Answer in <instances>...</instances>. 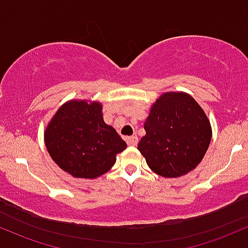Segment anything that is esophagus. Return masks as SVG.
Instances as JSON below:
<instances>
[{"mask_svg": "<svg viewBox=\"0 0 248 248\" xmlns=\"http://www.w3.org/2000/svg\"><path fill=\"white\" fill-rule=\"evenodd\" d=\"M127 145L128 146H137L138 145V137L137 135H133V137H129L126 139Z\"/></svg>", "mask_w": 248, "mask_h": 248, "instance_id": "esophagus-1", "label": "esophagus"}]
</instances>
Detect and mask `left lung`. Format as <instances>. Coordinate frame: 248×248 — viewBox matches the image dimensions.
Masks as SVG:
<instances>
[{
	"label": "left lung",
	"instance_id": "left-lung-1",
	"mask_svg": "<svg viewBox=\"0 0 248 248\" xmlns=\"http://www.w3.org/2000/svg\"><path fill=\"white\" fill-rule=\"evenodd\" d=\"M146 135L138 149L148 167L164 178H179L200 164L212 139L211 122L185 92H167L152 105Z\"/></svg>",
	"mask_w": 248,
	"mask_h": 248
}]
</instances>
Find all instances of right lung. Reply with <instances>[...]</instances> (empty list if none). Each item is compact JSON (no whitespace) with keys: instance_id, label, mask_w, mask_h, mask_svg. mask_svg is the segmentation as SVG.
I'll list each match as a JSON object with an SVG mask.
<instances>
[{"instance_id":"right-lung-1","label":"right lung","mask_w":248,"mask_h":248,"mask_svg":"<svg viewBox=\"0 0 248 248\" xmlns=\"http://www.w3.org/2000/svg\"><path fill=\"white\" fill-rule=\"evenodd\" d=\"M45 143L54 162L78 179L107 173L127 148L115 128L103 121L102 103L89 100L63 103L46 127Z\"/></svg>"}]
</instances>
